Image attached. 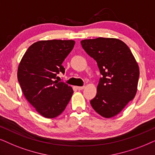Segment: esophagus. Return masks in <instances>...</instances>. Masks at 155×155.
<instances>
[{
  "label": "esophagus",
  "instance_id": "1",
  "mask_svg": "<svg viewBox=\"0 0 155 155\" xmlns=\"http://www.w3.org/2000/svg\"><path fill=\"white\" fill-rule=\"evenodd\" d=\"M76 88H77V89H79V90H83L84 88H85V87L83 86V87H77Z\"/></svg>",
  "mask_w": 155,
  "mask_h": 155
}]
</instances>
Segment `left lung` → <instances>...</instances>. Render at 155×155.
<instances>
[{"mask_svg": "<svg viewBox=\"0 0 155 155\" xmlns=\"http://www.w3.org/2000/svg\"><path fill=\"white\" fill-rule=\"evenodd\" d=\"M84 51L97 61L102 77L91 107L101 116L111 118L132 101L137 91L140 69L126 44L112 38L85 39Z\"/></svg>", "mask_w": 155, "mask_h": 155, "instance_id": "1", "label": "left lung"}]
</instances>
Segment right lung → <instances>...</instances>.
Returning a JSON list of instances; mask_svg holds the SVG:
<instances>
[{"mask_svg": "<svg viewBox=\"0 0 155 155\" xmlns=\"http://www.w3.org/2000/svg\"><path fill=\"white\" fill-rule=\"evenodd\" d=\"M73 40L39 41L23 55L18 68V80L25 99L46 118L63 112L73 94V89L58 82L57 74H64L62 63L73 49Z\"/></svg>", "mask_w": 155, "mask_h": 155, "instance_id": "right-lung-1", "label": "right lung"}]
</instances>
